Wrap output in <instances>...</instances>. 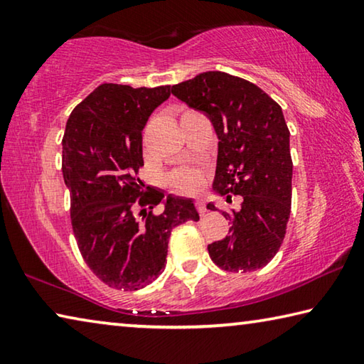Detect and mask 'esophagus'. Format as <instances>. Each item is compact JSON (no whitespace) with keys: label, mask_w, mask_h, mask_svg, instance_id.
Returning a JSON list of instances; mask_svg holds the SVG:
<instances>
[{"label":"esophagus","mask_w":364,"mask_h":364,"mask_svg":"<svg viewBox=\"0 0 364 364\" xmlns=\"http://www.w3.org/2000/svg\"><path fill=\"white\" fill-rule=\"evenodd\" d=\"M196 208H197V212L199 213H205L207 212V204H205V200H197L196 202Z\"/></svg>","instance_id":"1"}]
</instances>
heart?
Masks as SVG:
<instances>
[{"mask_svg": "<svg viewBox=\"0 0 364 364\" xmlns=\"http://www.w3.org/2000/svg\"><path fill=\"white\" fill-rule=\"evenodd\" d=\"M168 183L180 193L193 194L202 184V170L197 167H180L168 175Z\"/></svg>", "mask_w": 364, "mask_h": 364, "instance_id": "heart-1", "label": "heart"}]
</instances>
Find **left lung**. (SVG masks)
I'll return each mask as SVG.
<instances>
[{
  "instance_id": "8db88e82",
  "label": "left lung",
  "mask_w": 364,
  "mask_h": 364,
  "mask_svg": "<svg viewBox=\"0 0 364 364\" xmlns=\"http://www.w3.org/2000/svg\"><path fill=\"white\" fill-rule=\"evenodd\" d=\"M171 93L213 123L220 139L213 189L228 202L231 194L242 196L241 210L223 212L231 228L208 244V255L231 273L263 268L281 247L292 202L291 133L281 106L257 85L225 72L199 73L171 86Z\"/></svg>"
}]
</instances>
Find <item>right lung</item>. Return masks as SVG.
Segmentation results:
<instances>
[{
  "mask_svg": "<svg viewBox=\"0 0 364 364\" xmlns=\"http://www.w3.org/2000/svg\"><path fill=\"white\" fill-rule=\"evenodd\" d=\"M170 86L102 83L72 110L63 175L80 254L109 287L138 291L162 273L175 226L199 220L194 202L144 188L143 128ZM160 201L164 210L154 214Z\"/></svg>",
  "mask_w": 364,
  "mask_h": 364,
  "instance_id": "obj_1",
  "label": "right lung"
}]
</instances>
